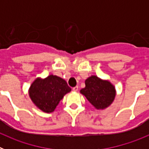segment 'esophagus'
<instances>
[{"label":"esophagus","mask_w":149,"mask_h":149,"mask_svg":"<svg viewBox=\"0 0 149 149\" xmlns=\"http://www.w3.org/2000/svg\"><path fill=\"white\" fill-rule=\"evenodd\" d=\"M77 90H78V86H76L75 87L73 88V91H74V92H77Z\"/></svg>","instance_id":"1"}]
</instances>
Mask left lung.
Here are the masks:
<instances>
[{
    "label": "left lung",
    "instance_id": "1",
    "mask_svg": "<svg viewBox=\"0 0 149 149\" xmlns=\"http://www.w3.org/2000/svg\"><path fill=\"white\" fill-rule=\"evenodd\" d=\"M85 87L80 90L96 110H104L113 102L116 95L114 85L108 80L92 75L85 81Z\"/></svg>",
    "mask_w": 149,
    "mask_h": 149
}]
</instances>
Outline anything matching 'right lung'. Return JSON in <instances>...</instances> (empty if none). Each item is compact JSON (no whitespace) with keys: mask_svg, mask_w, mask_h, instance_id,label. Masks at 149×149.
I'll use <instances>...</instances> for the list:
<instances>
[{"mask_svg":"<svg viewBox=\"0 0 149 149\" xmlns=\"http://www.w3.org/2000/svg\"><path fill=\"white\" fill-rule=\"evenodd\" d=\"M72 89L64 79L50 74L36 78L28 89L29 97L38 109L50 113L55 110L60 101Z\"/></svg>","mask_w":149,"mask_h":149,"instance_id":"right-lung-1","label":"right lung"}]
</instances>
